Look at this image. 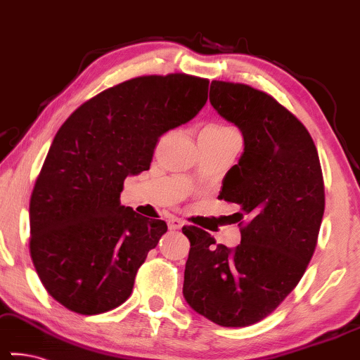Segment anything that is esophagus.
<instances>
[{
    "instance_id": "1",
    "label": "esophagus",
    "mask_w": 360,
    "mask_h": 360,
    "mask_svg": "<svg viewBox=\"0 0 360 360\" xmlns=\"http://www.w3.org/2000/svg\"><path fill=\"white\" fill-rule=\"evenodd\" d=\"M167 224H169L170 231H176V229H180L181 226H184V222H181V219H179V217H170Z\"/></svg>"
}]
</instances>
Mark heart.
Returning <instances> with one entry per match:
<instances>
[{
    "label": "heart",
    "instance_id": "heart-1",
    "mask_svg": "<svg viewBox=\"0 0 360 360\" xmlns=\"http://www.w3.org/2000/svg\"><path fill=\"white\" fill-rule=\"evenodd\" d=\"M212 129H217V131H233V129L227 128V127H221V124H212V127H210Z\"/></svg>",
    "mask_w": 360,
    "mask_h": 360
}]
</instances>
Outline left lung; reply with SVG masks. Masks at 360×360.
<instances>
[{
    "mask_svg": "<svg viewBox=\"0 0 360 360\" xmlns=\"http://www.w3.org/2000/svg\"><path fill=\"white\" fill-rule=\"evenodd\" d=\"M210 102L243 136L238 164L219 193L236 202L240 245H216L195 226L184 297L196 314L221 326L242 328L268 316L292 292L315 252L325 186L307 128L288 108L253 87L212 81Z\"/></svg>",
    "mask_w": 360,
    "mask_h": 360,
    "instance_id": "8db88e82",
    "label": "left lung"
}]
</instances>
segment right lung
Instances as JSON below:
<instances>
[{"instance_id":"obj_1","label":"right lung","mask_w":360,"mask_h":360,"mask_svg":"<svg viewBox=\"0 0 360 360\" xmlns=\"http://www.w3.org/2000/svg\"><path fill=\"white\" fill-rule=\"evenodd\" d=\"M207 86L184 72L134 77L82 103L55 134L30 196V257L68 310L103 314L131 294L167 224L122 206L123 181L149 169L164 133L200 113Z\"/></svg>"}]
</instances>
